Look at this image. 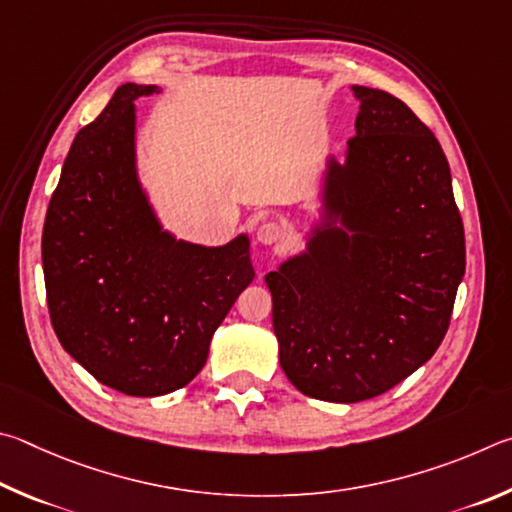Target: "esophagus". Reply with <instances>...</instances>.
Masks as SVG:
<instances>
[{
  "label": "esophagus",
  "mask_w": 512,
  "mask_h": 512,
  "mask_svg": "<svg viewBox=\"0 0 512 512\" xmlns=\"http://www.w3.org/2000/svg\"><path fill=\"white\" fill-rule=\"evenodd\" d=\"M256 238L261 240L263 245H276V242H281L285 238V229L276 222H263L256 231Z\"/></svg>",
  "instance_id": "obj_1"
}]
</instances>
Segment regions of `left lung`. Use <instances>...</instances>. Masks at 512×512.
<instances>
[{
	"label": "left lung",
	"mask_w": 512,
	"mask_h": 512,
	"mask_svg": "<svg viewBox=\"0 0 512 512\" xmlns=\"http://www.w3.org/2000/svg\"><path fill=\"white\" fill-rule=\"evenodd\" d=\"M346 166L326 204L346 229L265 276L285 375L326 402H360L409 378L441 346L465 272L452 175L434 132L382 89L355 85ZM353 230V234H348Z\"/></svg>",
	"instance_id": "8db88e82"
}]
</instances>
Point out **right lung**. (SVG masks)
<instances>
[{
    "label": "right lung",
    "mask_w": 512,
    "mask_h": 512,
    "mask_svg": "<svg viewBox=\"0 0 512 512\" xmlns=\"http://www.w3.org/2000/svg\"><path fill=\"white\" fill-rule=\"evenodd\" d=\"M155 87L125 83L76 134L51 195L42 265L60 344L105 387L152 398L202 371L215 328L254 281L249 240L177 242L134 173V105Z\"/></svg>",
    "instance_id": "obj_1"
}]
</instances>
